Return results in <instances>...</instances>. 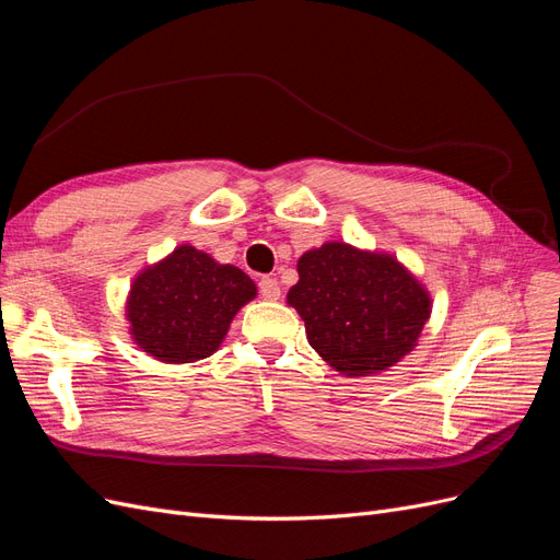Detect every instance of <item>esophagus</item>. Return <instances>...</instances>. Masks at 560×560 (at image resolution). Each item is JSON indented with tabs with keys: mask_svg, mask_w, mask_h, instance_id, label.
<instances>
[{
	"mask_svg": "<svg viewBox=\"0 0 560 560\" xmlns=\"http://www.w3.org/2000/svg\"><path fill=\"white\" fill-rule=\"evenodd\" d=\"M259 296L266 299V301H278L282 296L280 282L276 278H271V276H264L259 280Z\"/></svg>",
	"mask_w": 560,
	"mask_h": 560,
	"instance_id": "esophagus-1",
	"label": "esophagus"
}]
</instances>
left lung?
Returning a JSON list of instances; mask_svg holds the SVG:
<instances>
[{
	"mask_svg": "<svg viewBox=\"0 0 560 560\" xmlns=\"http://www.w3.org/2000/svg\"><path fill=\"white\" fill-rule=\"evenodd\" d=\"M287 303L305 322L313 350L347 377L373 375L417 345L431 299L389 255L324 243L299 259Z\"/></svg>",
	"mask_w": 560,
	"mask_h": 560,
	"instance_id": "obj_1",
	"label": "left lung"
}]
</instances>
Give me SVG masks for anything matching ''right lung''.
<instances>
[{
  "label": "right lung",
  "mask_w": 560,
  "mask_h": 560,
  "mask_svg": "<svg viewBox=\"0 0 560 560\" xmlns=\"http://www.w3.org/2000/svg\"><path fill=\"white\" fill-rule=\"evenodd\" d=\"M257 287L241 268L180 245L133 280L127 301L131 336L150 357L189 363L213 354Z\"/></svg>",
  "instance_id": "right-lung-1"
}]
</instances>
